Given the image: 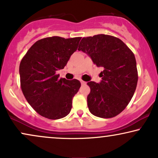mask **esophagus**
I'll return each mask as SVG.
<instances>
[{
  "label": "esophagus",
  "instance_id": "esophagus-1",
  "mask_svg": "<svg viewBox=\"0 0 158 158\" xmlns=\"http://www.w3.org/2000/svg\"><path fill=\"white\" fill-rule=\"evenodd\" d=\"M81 84H82V85H85V84H86V82H85V81H82V80H81Z\"/></svg>",
  "mask_w": 158,
  "mask_h": 158
}]
</instances>
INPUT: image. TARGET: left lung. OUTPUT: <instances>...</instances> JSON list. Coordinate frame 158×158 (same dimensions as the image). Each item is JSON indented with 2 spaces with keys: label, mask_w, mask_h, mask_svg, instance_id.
<instances>
[{
  "label": "left lung",
  "mask_w": 158,
  "mask_h": 158,
  "mask_svg": "<svg viewBox=\"0 0 158 158\" xmlns=\"http://www.w3.org/2000/svg\"><path fill=\"white\" fill-rule=\"evenodd\" d=\"M78 50L88 54L97 67H102L100 83H87L89 111L100 118H112L129 104L138 83L135 56L118 38L106 34L84 37Z\"/></svg>",
  "instance_id": "1"
}]
</instances>
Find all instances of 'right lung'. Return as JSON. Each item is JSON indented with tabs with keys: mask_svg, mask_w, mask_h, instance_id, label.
Returning <instances> with one entry per match:
<instances>
[{
	"mask_svg": "<svg viewBox=\"0 0 158 158\" xmlns=\"http://www.w3.org/2000/svg\"><path fill=\"white\" fill-rule=\"evenodd\" d=\"M81 37L52 36L38 40L19 64L20 86L31 106L41 116L58 119L72 109L73 98L78 91V80L59 78L56 71L64 69L77 49Z\"/></svg>",
	"mask_w": 158,
	"mask_h": 158,
	"instance_id": "1",
	"label": "right lung"
}]
</instances>
